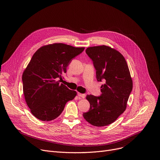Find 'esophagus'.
Returning <instances> with one entry per match:
<instances>
[{"label": "esophagus", "instance_id": "1", "mask_svg": "<svg viewBox=\"0 0 160 160\" xmlns=\"http://www.w3.org/2000/svg\"><path fill=\"white\" fill-rule=\"evenodd\" d=\"M78 96H79V97H80V98H85V94H81V93H79V92H78Z\"/></svg>", "mask_w": 160, "mask_h": 160}]
</instances>
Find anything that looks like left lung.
I'll return each instance as SVG.
<instances>
[{"mask_svg":"<svg viewBox=\"0 0 160 160\" xmlns=\"http://www.w3.org/2000/svg\"><path fill=\"white\" fill-rule=\"evenodd\" d=\"M85 52L93 61L97 80L104 83L100 96H86L90 109L83 117L94 126H106L126 109L133 87L128 66L120 52L106 45L88 48Z\"/></svg>","mask_w":160,"mask_h":160,"instance_id":"1","label":"left lung"}]
</instances>
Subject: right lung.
Listing matches in <instances>:
<instances>
[{"label": "right lung", "instance_id": "obj_1", "mask_svg": "<svg viewBox=\"0 0 160 160\" xmlns=\"http://www.w3.org/2000/svg\"><path fill=\"white\" fill-rule=\"evenodd\" d=\"M84 49L55 43L41 47L33 55L22 81L26 102L35 117L42 121L54 120L66 103L77 96L76 91L57 80L62 79L73 58Z\"/></svg>", "mask_w": 160, "mask_h": 160}]
</instances>
